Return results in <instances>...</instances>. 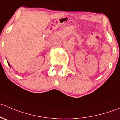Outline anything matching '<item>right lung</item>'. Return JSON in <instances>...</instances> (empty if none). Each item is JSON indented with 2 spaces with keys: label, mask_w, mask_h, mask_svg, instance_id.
<instances>
[{
  "label": "right lung",
  "mask_w": 120,
  "mask_h": 120,
  "mask_svg": "<svg viewBox=\"0 0 120 120\" xmlns=\"http://www.w3.org/2000/svg\"><path fill=\"white\" fill-rule=\"evenodd\" d=\"M8 64H9V66H10V64H9V62H8Z\"/></svg>",
  "instance_id": "right-lung-1"
}]
</instances>
